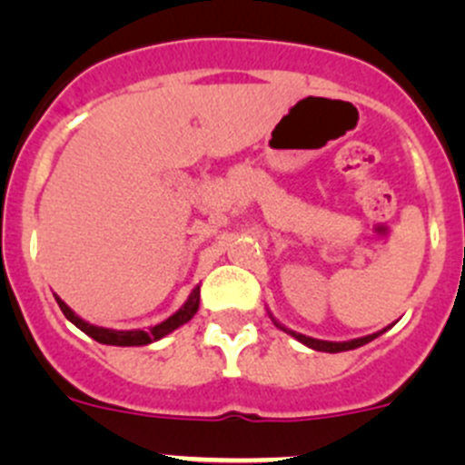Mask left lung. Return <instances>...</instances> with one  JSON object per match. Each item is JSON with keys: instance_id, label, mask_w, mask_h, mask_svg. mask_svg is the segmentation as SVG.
I'll list each match as a JSON object with an SVG mask.
<instances>
[{"instance_id": "8db88e82", "label": "left lung", "mask_w": 465, "mask_h": 465, "mask_svg": "<svg viewBox=\"0 0 465 465\" xmlns=\"http://www.w3.org/2000/svg\"><path fill=\"white\" fill-rule=\"evenodd\" d=\"M267 315H270V320L274 322V326H276V328H281V331H283V332H288V335H292L294 340H299V341H302V344H306L308 349H312V351H323V353H341V351H353V349H360V346L369 344V341L376 340V337H380V335H382V332H387L389 328H391V326H387V328H382V331L371 332V335L355 337V340H346V341H328V340H315V337L302 335V332H297V331H290L288 326H283V323H281V322H276V317L272 315L270 311H267Z\"/></svg>"}]
</instances>
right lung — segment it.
<instances>
[{"label":"right lung","instance_id":"right-lung-1","mask_svg":"<svg viewBox=\"0 0 465 465\" xmlns=\"http://www.w3.org/2000/svg\"><path fill=\"white\" fill-rule=\"evenodd\" d=\"M55 302H58L60 311H63V315L67 317L69 322L74 323L76 328H81L85 335L92 337V340H96L98 344H107V346H145V344H153V341L162 340V337H166L168 332L177 331L180 326H184L186 322H191L195 317V312H198L200 308V285H195L193 290H191L189 299H186L184 303H182L180 311L173 312L168 320L154 323V326H148L143 331V328H134V331H116V328H105V326H96V323H89L83 320V317H78L76 312L72 311V308L67 306V303L63 302V299L58 297V294H54Z\"/></svg>","mask_w":465,"mask_h":465}]
</instances>
